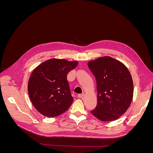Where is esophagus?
<instances>
[{
  "mask_svg": "<svg viewBox=\"0 0 153 153\" xmlns=\"http://www.w3.org/2000/svg\"><path fill=\"white\" fill-rule=\"evenodd\" d=\"M84 93L78 94V98H84Z\"/></svg>",
  "mask_w": 153,
  "mask_h": 153,
  "instance_id": "1",
  "label": "esophagus"
}]
</instances>
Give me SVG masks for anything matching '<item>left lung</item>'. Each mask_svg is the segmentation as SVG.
I'll use <instances>...</instances> for the list:
<instances>
[{
	"label": "left lung",
	"mask_w": 153,
	"mask_h": 153,
	"mask_svg": "<svg viewBox=\"0 0 153 153\" xmlns=\"http://www.w3.org/2000/svg\"><path fill=\"white\" fill-rule=\"evenodd\" d=\"M97 84L98 101L92 114L102 121H112L130 106L133 95L132 77L128 68L108 56L88 62Z\"/></svg>",
	"instance_id": "1"
}]
</instances>
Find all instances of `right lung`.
<instances>
[{"label": "right lung", "instance_id": "obj_1", "mask_svg": "<svg viewBox=\"0 0 153 153\" xmlns=\"http://www.w3.org/2000/svg\"><path fill=\"white\" fill-rule=\"evenodd\" d=\"M77 65V61L52 59L34 69L29 80L28 92L31 102L39 113L53 117L68 110L73 98L67 75Z\"/></svg>", "mask_w": 153, "mask_h": 153}]
</instances>
